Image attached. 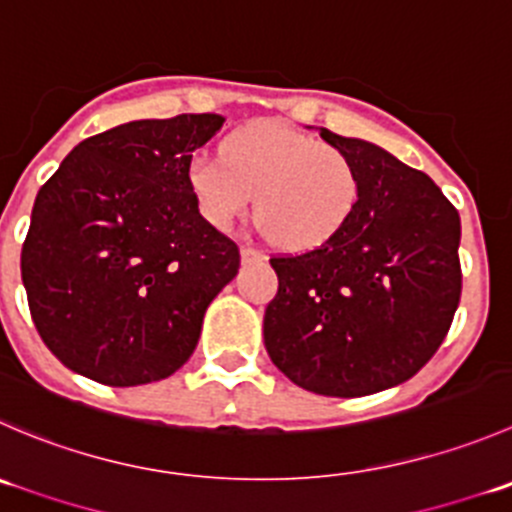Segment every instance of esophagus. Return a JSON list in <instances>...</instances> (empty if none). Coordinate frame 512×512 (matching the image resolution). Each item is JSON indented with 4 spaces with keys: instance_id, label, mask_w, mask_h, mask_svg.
I'll return each instance as SVG.
<instances>
[{
    "instance_id": "esophagus-1",
    "label": "esophagus",
    "mask_w": 512,
    "mask_h": 512,
    "mask_svg": "<svg viewBox=\"0 0 512 512\" xmlns=\"http://www.w3.org/2000/svg\"><path fill=\"white\" fill-rule=\"evenodd\" d=\"M240 255H242V262H262V260H265V255H262L260 250H255V247H250V245H242Z\"/></svg>"
}]
</instances>
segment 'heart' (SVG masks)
Listing matches in <instances>:
<instances>
[{
	"label": "heart",
	"mask_w": 512,
	"mask_h": 512,
	"mask_svg": "<svg viewBox=\"0 0 512 512\" xmlns=\"http://www.w3.org/2000/svg\"><path fill=\"white\" fill-rule=\"evenodd\" d=\"M185 180L202 220L217 230L245 217L257 192L260 227L292 252L335 237L360 197L357 167L345 150L282 122L242 127L227 137L222 157H190Z\"/></svg>",
	"instance_id": "obj_1"
}]
</instances>
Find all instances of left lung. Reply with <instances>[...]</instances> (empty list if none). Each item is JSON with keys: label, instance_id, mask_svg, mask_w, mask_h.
Listing matches in <instances>:
<instances>
[{"label": "left lung", "instance_id": "left-lung-1", "mask_svg": "<svg viewBox=\"0 0 512 512\" xmlns=\"http://www.w3.org/2000/svg\"><path fill=\"white\" fill-rule=\"evenodd\" d=\"M320 137L350 155L360 197L335 237L272 255L270 360L295 385L360 398L410 380L438 352L463 290L460 217L425 172L370 142Z\"/></svg>", "mask_w": 512, "mask_h": 512}]
</instances>
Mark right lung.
<instances>
[{
    "label": "right lung",
    "mask_w": 512,
    "mask_h": 512,
    "mask_svg": "<svg viewBox=\"0 0 512 512\" xmlns=\"http://www.w3.org/2000/svg\"><path fill=\"white\" fill-rule=\"evenodd\" d=\"M220 114L137 119L79 142L39 187L22 282L44 345L112 388L165 380L237 275L240 247L202 220L185 180Z\"/></svg>",
    "instance_id": "add662e5"
}]
</instances>
